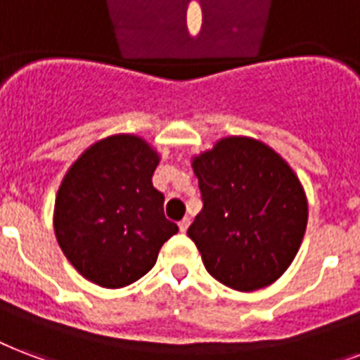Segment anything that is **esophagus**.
Masks as SVG:
<instances>
[{"instance_id":"obj_1","label":"esophagus","mask_w":360,"mask_h":360,"mask_svg":"<svg viewBox=\"0 0 360 360\" xmlns=\"http://www.w3.org/2000/svg\"><path fill=\"white\" fill-rule=\"evenodd\" d=\"M188 224H191V219H188V217H185V219H183V221H181V223H179V230H181V232H186V229H188Z\"/></svg>"}]
</instances>
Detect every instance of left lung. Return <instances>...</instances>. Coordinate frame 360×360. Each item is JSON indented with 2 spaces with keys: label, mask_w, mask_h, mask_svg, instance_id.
<instances>
[{
  "label": "left lung",
  "mask_w": 360,
  "mask_h": 360,
  "mask_svg": "<svg viewBox=\"0 0 360 360\" xmlns=\"http://www.w3.org/2000/svg\"><path fill=\"white\" fill-rule=\"evenodd\" d=\"M204 207L188 226L205 270L241 292L283 276L302 245L308 198L283 156L255 137L226 136L192 156Z\"/></svg>",
  "instance_id": "1"
}]
</instances>
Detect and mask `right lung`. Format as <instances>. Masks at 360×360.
<instances>
[{
	"label": "right lung",
	"instance_id": "right-lung-1",
	"mask_svg": "<svg viewBox=\"0 0 360 360\" xmlns=\"http://www.w3.org/2000/svg\"><path fill=\"white\" fill-rule=\"evenodd\" d=\"M160 153L136 134L98 139L65 172L54 202V234L82 278L103 289L134 283L156 264L177 224L153 186Z\"/></svg>",
	"mask_w": 360,
	"mask_h": 360
}]
</instances>
